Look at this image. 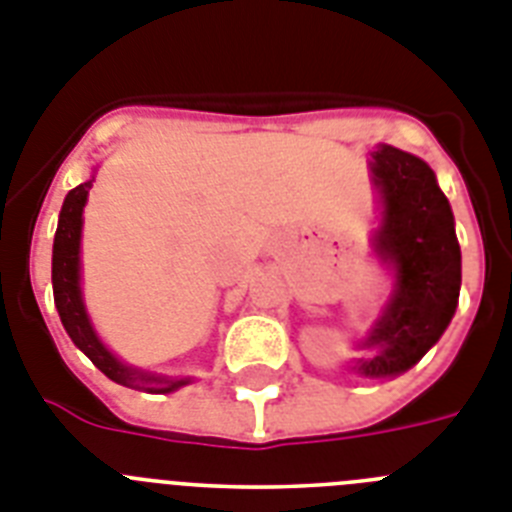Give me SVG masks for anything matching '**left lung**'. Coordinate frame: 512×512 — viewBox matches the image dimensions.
<instances>
[{
    "mask_svg": "<svg viewBox=\"0 0 512 512\" xmlns=\"http://www.w3.org/2000/svg\"><path fill=\"white\" fill-rule=\"evenodd\" d=\"M383 222L375 251L396 269L391 305L365 339L378 347L365 375H399L425 357L451 323L461 290V248L451 204L419 157L383 144L373 152Z\"/></svg>",
    "mask_w": 512,
    "mask_h": 512,
    "instance_id": "8db88e82",
    "label": "left lung"
}]
</instances>
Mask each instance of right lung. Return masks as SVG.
<instances>
[{
    "label": "right lung",
    "mask_w": 512,
    "mask_h": 512,
    "mask_svg": "<svg viewBox=\"0 0 512 512\" xmlns=\"http://www.w3.org/2000/svg\"><path fill=\"white\" fill-rule=\"evenodd\" d=\"M90 183H80L77 189H72L64 199V207L59 214V227H56L54 238V264H51V282H54V303L59 310L61 323L67 334L72 336V342L93 360L95 368L100 373H106L111 381L121 383V386H131V383H144L152 386V391H176L186 381H168V378H155V375L139 373L126 365H121L116 357L108 352L100 339L95 336L90 318L82 305L80 292V233H82V207L87 202V189Z\"/></svg>",
    "instance_id": "1"
}]
</instances>
